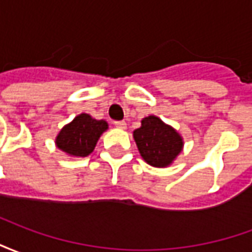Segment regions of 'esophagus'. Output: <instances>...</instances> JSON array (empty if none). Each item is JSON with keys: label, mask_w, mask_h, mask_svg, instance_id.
<instances>
[{"label": "esophagus", "mask_w": 252, "mask_h": 252, "mask_svg": "<svg viewBox=\"0 0 252 252\" xmlns=\"http://www.w3.org/2000/svg\"><path fill=\"white\" fill-rule=\"evenodd\" d=\"M113 124H115V126H117V128H121V129H124L126 126V121H115Z\"/></svg>", "instance_id": "obj_1"}]
</instances>
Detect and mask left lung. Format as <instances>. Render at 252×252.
I'll return each mask as SVG.
<instances>
[{
	"label": "left lung",
	"mask_w": 252,
	"mask_h": 252,
	"mask_svg": "<svg viewBox=\"0 0 252 252\" xmlns=\"http://www.w3.org/2000/svg\"><path fill=\"white\" fill-rule=\"evenodd\" d=\"M133 137L143 159L155 167L169 166L184 146L178 132L155 116L143 119L142 126L135 129Z\"/></svg>",
	"instance_id": "1"
}]
</instances>
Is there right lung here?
<instances>
[{"instance_id":"right-lung-1","label":"right lung","mask_w":252,"mask_h":252,"mask_svg":"<svg viewBox=\"0 0 252 252\" xmlns=\"http://www.w3.org/2000/svg\"><path fill=\"white\" fill-rule=\"evenodd\" d=\"M106 128V121L95 120L82 113L63 126L57 137V146L71 157H88L93 153L97 140Z\"/></svg>"}]
</instances>
